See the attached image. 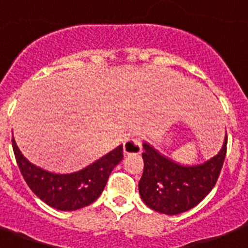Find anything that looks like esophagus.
Returning a JSON list of instances; mask_svg holds the SVG:
<instances>
[{
	"instance_id": "obj_1",
	"label": "esophagus",
	"mask_w": 248,
	"mask_h": 248,
	"mask_svg": "<svg viewBox=\"0 0 248 248\" xmlns=\"http://www.w3.org/2000/svg\"><path fill=\"white\" fill-rule=\"evenodd\" d=\"M123 149H124L125 155H138V153L142 152V139L138 138V137L128 138L124 142Z\"/></svg>"
}]
</instances>
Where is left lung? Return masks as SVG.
Returning a JSON list of instances; mask_svg holds the SVG:
<instances>
[{
    "label": "left lung",
    "instance_id": "8db88e82",
    "mask_svg": "<svg viewBox=\"0 0 248 248\" xmlns=\"http://www.w3.org/2000/svg\"><path fill=\"white\" fill-rule=\"evenodd\" d=\"M227 134L219 153L196 166H183L143 143L144 161L139 194L155 212L175 216L196 206L212 191L222 171L227 153Z\"/></svg>",
    "mask_w": 248,
    "mask_h": 248
}]
</instances>
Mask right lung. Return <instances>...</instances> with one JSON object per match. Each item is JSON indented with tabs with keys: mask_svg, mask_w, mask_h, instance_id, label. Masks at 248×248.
Listing matches in <instances>:
<instances>
[{
	"mask_svg": "<svg viewBox=\"0 0 248 248\" xmlns=\"http://www.w3.org/2000/svg\"><path fill=\"white\" fill-rule=\"evenodd\" d=\"M12 148L20 172L32 193L49 206L64 212L81 209L95 202L114 167L123 159V146H119L83 170L62 175L49 172L29 162L14 138Z\"/></svg>",
	"mask_w": 248,
	"mask_h": 248,
	"instance_id": "obj_1",
	"label": "right lung"
}]
</instances>
